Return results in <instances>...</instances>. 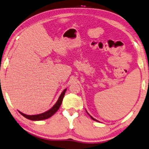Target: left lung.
<instances>
[{"mask_svg":"<svg viewBox=\"0 0 149 149\" xmlns=\"http://www.w3.org/2000/svg\"><path fill=\"white\" fill-rule=\"evenodd\" d=\"M89 116H90V115H89ZM90 117H91V119H93V120H94V121H97V120H96V119H94V118H93V117H92L91 116H90Z\"/></svg>","mask_w":149,"mask_h":149,"instance_id":"1","label":"left lung"}]
</instances>
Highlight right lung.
<instances>
[{
    "label": "right lung",
    "mask_w": 149,
    "mask_h": 149,
    "mask_svg": "<svg viewBox=\"0 0 149 149\" xmlns=\"http://www.w3.org/2000/svg\"><path fill=\"white\" fill-rule=\"evenodd\" d=\"M66 89H64V90L62 91V93H61L60 97H59L58 100L57 101V102L56 103V104L53 106L52 108H51L50 109L48 110V111L43 113H41V114H39V115H28L24 114V113H21L20 111H19V113L21 115H23L24 117L26 118V119H30V120H32V121H41V120L48 119L49 117L52 116L54 113H55L59 109V108H60L61 104H62L63 96H64V95H65Z\"/></svg>",
    "instance_id": "right-lung-1"
}]
</instances>
